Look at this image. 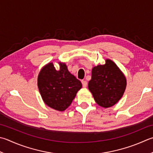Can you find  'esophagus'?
<instances>
[{
    "label": "esophagus",
    "instance_id": "34e87169",
    "mask_svg": "<svg viewBox=\"0 0 153 153\" xmlns=\"http://www.w3.org/2000/svg\"><path fill=\"white\" fill-rule=\"evenodd\" d=\"M82 83L83 88H87V86H88V83H87L86 81L82 80Z\"/></svg>",
    "mask_w": 153,
    "mask_h": 153
}]
</instances>
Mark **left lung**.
Segmentation results:
<instances>
[{
	"label": "left lung",
	"mask_w": 153,
	"mask_h": 153,
	"mask_svg": "<svg viewBox=\"0 0 153 153\" xmlns=\"http://www.w3.org/2000/svg\"><path fill=\"white\" fill-rule=\"evenodd\" d=\"M126 86V77L111 59L93 68L88 88L100 106L107 108L114 105L122 97Z\"/></svg>",
	"instance_id": "obj_1"
}]
</instances>
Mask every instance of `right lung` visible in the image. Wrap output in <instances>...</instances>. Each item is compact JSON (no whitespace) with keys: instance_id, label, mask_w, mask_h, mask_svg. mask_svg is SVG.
Masks as SVG:
<instances>
[{"instance_id":"add662e5","label":"right lung","mask_w":153,"mask_h":153,"mask_svg":"<svg viewBox=\"0 0 153 153\" xmlns=\"http://www.w3.org/2000/svg\"><path fill=\"white\" fill-rule=\"evenodd\" d=\"M59 65L58 71L52 62L42 68L38 77V87L48 106L63 111L70 105L82 84L70 73L65 63H59Z\"/></svg>"}]
</instances>
